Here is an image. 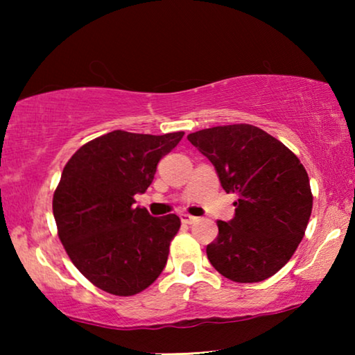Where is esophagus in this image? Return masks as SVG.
<instances>
[{
	"instance_id": "34e87169",
	"label": "esophagus",
	"mask_w": 355,
	"mask_h": 355,
	"mask_svg": "<svg viewBox=\"0 0 355 355\" xmlns=\"http://www.w3.org/2000/svg\"><path fill=\"white\" fill-rule=\"evenodd\" d=\"M181 221L184 225H193V223L197 221L196 216H191V215H186V213H181Z\"/></svg>"
}]
</instances>
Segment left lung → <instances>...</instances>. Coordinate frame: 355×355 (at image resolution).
Returning <instances> with one entry per match:
<instances>
[{"instance_id": "1", "label": "left lung", "mask_w": 355, "mask_h": 355, "mask_svg": "<svg viewBox=\"0 0 355 355\" xmlns=\"http://www.w3.org/2000/svg\"><path fill=\"white\" fill-rule=\"evenodd\" d=\"M210 159L225 191L237 193L231 221H218L207 257L236 283H259L291 260L307 230L313 197L299 158L250 124L216 125L187 135Z\"/></svg>"}]
</instances>
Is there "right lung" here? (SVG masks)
Listing matches in <instances>:
<instances>
[{"instance_id": "obj_1", "label": "right lung", "mask_w": 355, "mask_h": 355, "mask_svg": "<svg viewBox=\"0 0 355 355\" xmlns=\"http://www.w3.org/2000/svg\"><path fill=\"white\" fill-rule=\"evenodd\" d=\"M184 132L164 135L113 130L77 150L53 196L58 236L76 268L114 295L147 289L166 265L181 227L176 215L155 218L134 207L157 164Z\"/></svg>"}]
</instances>
